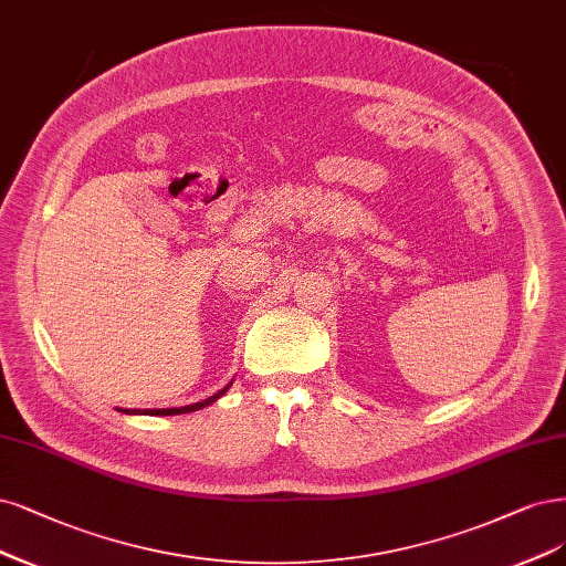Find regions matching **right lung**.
Segmentation results:
<instances>
[{
    "label": "right lung",
    "instance_id": "right-lung-1",
    "mask_svg": "<svg viewBox=\"0 0 566 566\" xmlns=\"http://www.w3.org/2000/svg\"><path fill=\"white\" fill-rule=\"evenodd\" d=\"M229 388V386H227ZM227 388H222L220 394H216V396H210V398H206V400H201V402H193V405H185V407H170V409H145L143 415H161V417H166V415H185V412H197V409H201V407H206V405H210V402H216ZM124 412H130V409H124Z\"/></svg>",
    "mask_w": 566,
    "mask_h": 566
}]
</instances>
